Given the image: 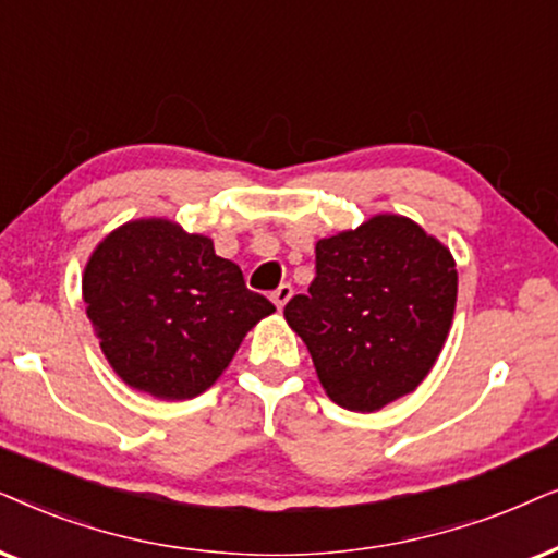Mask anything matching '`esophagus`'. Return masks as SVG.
<instances>
[{
  "mask_svg": "<svg viewBox=\"0 0 558 558\" xmlns=\"http://www.w3.org/2000/svg\"><path fill=\"white\" fill-rule=\"evenodd\" d=\"M291 295H293V286H291V283H283V286L275 288L270 299H272V303H275V306H278V311H280V308L286 306L288 301H291Z\"/></svg>",
  "mask_w": 558,
  "mask_h": 558,
  "instance_id": "obj_1",
  "label": "esophagus"
}]
</instances>
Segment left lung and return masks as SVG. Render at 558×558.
Returning a JSON list of instances; mask_svg holds the SVG:
<instances>
[{"mask_svg": "<svg viewBox=\"0 0 558 558\" xmlns=\"http://www.w3.org/2000/svg\"><path fill=\"white\" fill-rule=\"evenodd\" d=\"M457 306L444 244L398 214L316 242V278L286 322L306 341L326 396L360 413L413 392L439 360Z\"/></svg>", "mask_w": 558, "mask_h": 558, "instance_id": "left-lung-1", "label": "left lung"}]
</instances>
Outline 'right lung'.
I'll use <instances>...</instances> for the list:
<instances>
[{
  "label": "right lung",
  "instance_id": "1",
  "mask_svg": "<svg viewBox=\"0 0 558 558\" xmlns=\"http://www.w3.org/2000/svg\"><path fill=\"white\" fill-rule=\"evenodd\" d=\"M86 314L114 373L160 400H189L225 373L275 306L204 234L168 219L128 221L88 257Z\"/></svg>",
  "mask_w": 558,
  "mask_h": 558
}]
</instances>
